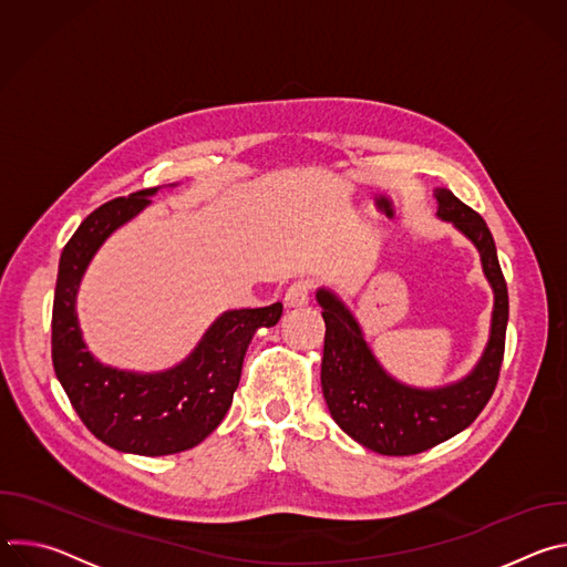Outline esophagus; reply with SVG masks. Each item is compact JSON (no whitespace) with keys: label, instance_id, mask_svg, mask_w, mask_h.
I'll return each instance as SVG.
<instances>
[{"label":"esophagus","instance_id":"esophagus-1","mask_svg":"<svg viewBox=\"0 0 567 567\" xmlns=\"http://www.w3.org/2000/svg\"><path fill=\"white\" fill-rule=\"evenodd\" d=\"M311 296V282L309 280H296L285 291V305L287 307H302L309 302Z\"/></svg>","mask_w":567,"mask_h":567}]
</instances>
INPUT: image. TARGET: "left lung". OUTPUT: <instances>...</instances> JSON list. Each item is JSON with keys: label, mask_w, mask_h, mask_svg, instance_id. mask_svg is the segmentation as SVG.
I'll return each mask as SVG.
<instances>
[{"label": "left lung", "mask_w": 567, "mask_h": 567, "mask_svg": "<svg viewBox=\"0 0 567 567\" xmlns=\"http://www.w3.org/2000/svg\"><path fill=\"white\" fill-rule=\"evenodd\" d=\"M435 197L437 215L453 221L477 247L484 276L496 293L489 346L464 381L440 390L396 383L372 357L343 302L326 289L316 296L326 318L320 381L328 409L352 440L381 455L424 453L464 431L489 403L503 368L509 296L492 230L451 190L437 188Z\"/></svg>", "instance_id": "obj_1"}]
</instances>
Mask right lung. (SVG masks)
I'll use <instances>...</instances> for the list:
<instances>
[{"mask_svg":"<svg viewBox=\"0 0 567 567\" xmlns=\"http://www.w3.org/2000/svg\"><path fill=\"white\" fill-rule=\"evenodd\" d=\"M154 193L143 188L116 197L78 226L60 256L51 316L53 370L78 417L103 444L150 457L188 451L221 424L254 334L282 316V302L226 311L195 352L168 372L134 374L99 363L80 337L78 285L105 237L143 210Z\"/></svg>","mask_w":567,"mask_h":567,"instance_id":"1","label":"right lung"}]
</instances>
